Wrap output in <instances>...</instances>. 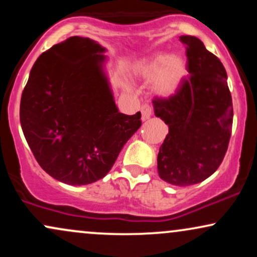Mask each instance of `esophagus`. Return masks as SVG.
Wrapping results in <instances>:
<instances>
[{
	"label": "esophagus",
	"mask_w": 257,
	"mask_h": 257,
	"mask_svg": "<svg viewBox=\"0 0 257 257\" xmlns=\"http://www.w3.org/2000/svg\"><path fill=\"white\" fill-rule=\"evenodd\" d=\"M141 114H143V120L149 119L152 116V106L150 104H144L141 106Z\"/></svg>",
	"instance_id": "1"
}]
</instances>
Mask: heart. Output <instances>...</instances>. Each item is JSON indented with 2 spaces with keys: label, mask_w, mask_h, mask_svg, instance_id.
Masks as SVG:
<instances>
[{
  "label": "heart",
  "mask_w": 257,
  "mask_h": 257,
  "mask_svg": "<svg viewBox=\"0 0 257 257\" xmlns=\"http://www.w3.org/2000/svg\"><path fill=\"white\" fill-rule=\"evenodd\" d=\"M137 73L145 81H155V91L158 95L168 96L179 89L187 76V65L180 55L172 57L168 53H159L139 65Z\"/></svg>",
  "instance_id": "1"
}]
</instances>
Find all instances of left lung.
Wrapping results in <instances>:
<instances>
[{
	"mask_svg": "<svg viewBox=\"0 0 257 257\" xmlns=\"http://www.w3.org/2000/svg\"><path fill=\"white\" fill-rule=\"evenodd\" d=\"M187 78L169 98H155V114L169 126L157 158L159 178L175 186L204 181L222 163L232 133L233 106L220 59L199 38L181 36Z\"/></svg>",
	"mask_w": 257,
	"mask_h": 257,
	"instance_id": "left-lung-1",
	"label": "left lung"
}]
</instances>
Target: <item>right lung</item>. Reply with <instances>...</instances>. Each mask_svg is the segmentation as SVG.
Segmentation results:
<instances>
[{
  "label": "right lung",
  "instance_id": "right-lung-1",
  "mask_svg": "<svg viewBox=\"0 0 257 257\" xmlns=\"http://www.w3.org/2000/svg\"><path fill=\"white\" fill-rule=\"evenodd\" d=\"M105 52L73 36L38 57L20 100V123L35 158L67 185L102 179L141 125V113H120L102 64Z\"/></svg>",
  "mask_w": 257,
  "mask_h": 257
}]
</instances>
